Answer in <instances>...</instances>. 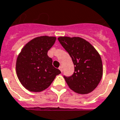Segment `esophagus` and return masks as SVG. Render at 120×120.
<instances>
[{
	"label": "esophagus",
	"mask_w": 120,
	"mask_h": 120,
	"mask_svg": "<svg viewBox=\"0 0 120 120\" xmlns=\"http://www.w3.org/2000/svg\"><path fill=\"white\" fill-rule=\"evenodd\" d=\"M59 69L60 70V71L62 73V71H63V67H62V66H60V67H59Z\"/></svg>",
	"instance_id": "esophagus-1"
}]
</instances>
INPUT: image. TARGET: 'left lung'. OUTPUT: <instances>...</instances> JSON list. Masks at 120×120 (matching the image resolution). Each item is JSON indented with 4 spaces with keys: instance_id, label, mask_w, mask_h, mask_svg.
I'll return each instance as SVG.
<instances>
[{
    "instance_id": "1",
    "label": "left lung",
    "mask_w": 120,
    "mask_h": 120,
    "mask_svg": "<svg viewBox=\"0 0 120 120\" xmlns=\"http://www.w3.org/2000/svg\"><path fill=\"white\" fill-rule=\"evenodd\" d=\"M58 40L71 58L73 74L64 77L70 89L80 94L92 92L103 76L101 56L92 44L80 37L62 36Z\"/></svg>"
}]
</instances>
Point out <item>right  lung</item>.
<instances>
[{"mask_svg": "<svg viewBox=\"0 0 120 120\" xmlns=\"http://www.w3.org/2000/svg\"><path fill=\"white\" fill-rule=\"evenodd\" d=\"M56 40V37L43 36L35 38L25 45L16 61V73L26 90L40 92L47 89L56 76L61 73L52 66L47 52Z\"/></svg>", "mask_w": 120, "mask_h": 120, "instance_id": "1", "label": "right lung"}]
</instances>
